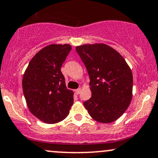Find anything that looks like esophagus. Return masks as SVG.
I'll list each match as a JSON object with an SVG mask.
<instances>
[{
	"label": "esophagus",
	"mask_w": 158,
	"mask_h": 158,
	"mask_svg": "<svg viewBox=\"0 0 158 158\" xmlns=\"http://www.w3.org/2000/svg\"><path fill=\"white\" fill-rule=\"evenodd\" d=\"M81 90V88H78V89H77V90H75L76 94H80Z\"/></svg>",
	"instance_id": "esophagus-1"
}]
</instances>
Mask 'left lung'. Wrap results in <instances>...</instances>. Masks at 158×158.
<instances>
[{
	"mask_svg": "<svg viewBox=\"0 0 158 158\" xmlns=\"http://www.w3.org/2000/svg\"><path fill=\"white\" fill-rule=\"evenodd\" d=\"M90 77L91 97L84 102L90 117L102 123L117 120L132 99L131 68L117 50L105 44L76 48Z\"/></svg>",
	"mask_w": 158,
	"mask_h": 158,
	"instance_id": "1",
	"label": "left lung"
}]
</instances>
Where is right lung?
I'll list each match as a JSON object with an SVG mask.
<instances>
[{
    "label": "right lung",
    "instance_id": "right-lung-1",
    "mask_svg": "<svg viewBox=\"0 0 158 158\" xmlns=\"http://www.w3.org/2000/svg\"><path fill=\"white\" fill-rule=\"evenodd\" d=\"M68 44H50L32 57L23 76V92L29 110L48 124L68 117L73 92L67 89L61 68L71 50Z\"/></svg>",
    "mask_w": 158,
    "mask_h": 158
}]
</instances>
